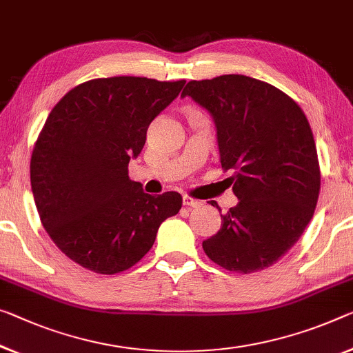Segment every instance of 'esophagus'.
Here are the masks:
<instances>
[{
    "mask_svg": "<svg viewBox=\"0 0 353 353\" xmlns=\"http://www.w3.org/2000/svg\"><path fill=\"white\" fill-rule=\"evenodd\" d=\"M183 205H186V207H191V208H195V207H200V205H202V202H199V200L189 197V195H183Z\"/></svg>",
    "mask_w": 353,
    "mask_h": 353,
    "instance_id": "esophagus-1",
    "label": "esophagus"
}]
</instances>
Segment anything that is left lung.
I'll return each instance as SVG.
<instances>
[{"label":"left lung","mask_w":353,"mask_h":353,"mask_svg":"<svg viewBox=\"0 0 353 353\" xmlns=\"http://www.w3.org/2000/svg\"><path fill=\"white\" fill-rule=\"evenodd\" d=\"M186 96L213 118L221 165L233 170L227 180L238 197L203 251L236 273L268 268L298 241L317 205L321 170L307 118L283 91L246 75L192 80Z\"/></svg>","instance_id":"left-lung-1"}]
</instances>
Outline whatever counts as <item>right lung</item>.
Returning a JSON list of instances; mask_svg holds the SVG:
<instances>
[{
  "instance_id": "add662e5",
  "label": "right lung",
  "mask_w": 353,
  "mask_h": 353,
  "mask_svg": "<svg viewBox=\"0 0 353 353\" xmlns=\"http://www.w3.org/2000/svg\"><path fill=\"white\" fill-rule=\"evenodd\" d=\"M146 77L96 79L75 86L48 115L31 156V189L53 243L94 273L131 268L181 208V195H150L128 164L146 131L184 86Z\"/></svg>"
}]
</instances>
